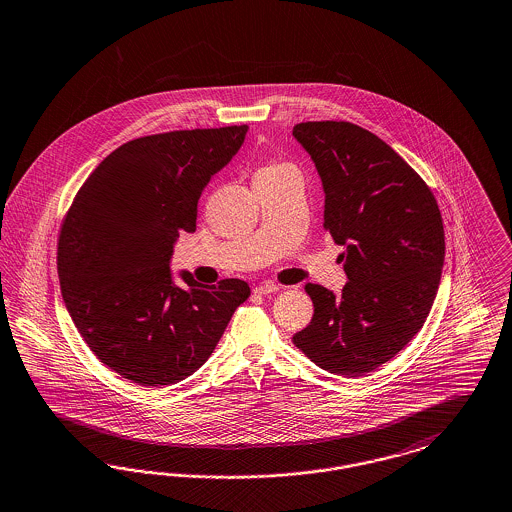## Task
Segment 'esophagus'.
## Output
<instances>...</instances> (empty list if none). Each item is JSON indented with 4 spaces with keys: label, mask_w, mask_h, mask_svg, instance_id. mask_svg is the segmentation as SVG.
Returning a JSON list of instances; mask_svg holds the SVG:
<instances>
[{
    "label": "esophagus",
    "mask_w": 512,
    "mask_h": 512,
    "mask_svg": "<svg viewBox=\"0 0 512 512\" xmlns=\"http://www.w3.org/2000/svg\"><path fill=\"white\" fill-rule=\"evenodd\" d=\"M280 287L276 286V284H270V282H265V284H261V286L253 287V291L257 293V295H270V293H276Z\"/></svg>",
    "instance_id": "obj_1"
}]
</instances>
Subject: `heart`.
Masks as SVG:
<instances>
[{
	"instance_id": "heart-1",
	"label": "heart",
	"mask_w": 512,
	"mask_h": 512,
	"mask_svg": "<svg viewBox=\"0 0 512 512\" xmlns=\"http://www.w3.org/2000/svg\"><path fill=\"white\" fill-rule=\"evenodd\" d=\"M278 167H286V165H284V164L265 165V167H263V169H261V171H270V169H278Z\"/></svg>"
}]
</instances>
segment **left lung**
<instances>
[{
	"instance_id": "obj_1",
	"label": "left lung",
	"mask_w": 512,
	"mask_h": 512,
	"mask_svg": "<svg viewBox=\"0 0 512 512\" xmlns=\"http://www.w3.org/2000/svg\"><path fill=\"white\" fill-rule=\"evenodd\" d=\"M293 137L326 194L324 228L348 282L335 297L307 284L314 316L295 347L329 373L383 366L423 328L444 266V225L425 181L385 141L354 123L307 122Z\"/></svg>"
}]
</instances>
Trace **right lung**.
Masks as SVG:
<instances>
[{"instance_id": "1", "label": "right lung", "mask_w": 512, "mask_h": 512, "mask_svg": "<svg viewBox=\"0 0 512 512\" xmlns=\"http://www.w3.org/2000/svg\"><path fill=\"white\" fill-rule=\"evenodd\" d=\"M247 125L171 131L122 144L83 183L66 213L57 268L62 299L87 347L143 387L202 368L249 297L244 280L204 286L173 247L196 232L198 200L240 150Z\"/></svg>"}]
</instances>
